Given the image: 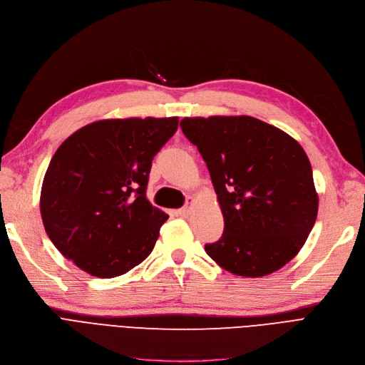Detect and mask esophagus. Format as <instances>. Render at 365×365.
<instances>
[{
  "label": "esophagus",
  "mask_w": 365,
  "mask_h": 365,
  "mask_svg": "<svg viewBox=\"0 0 365 365\" xmlns=\"http://www.w3.org/2000/svg\"><path fill=\"white\" fill-rule=\"evenodd\" d=\"M178 215H180L181 217H187L188 215H190V207H184V208L178 210Z\"/></svg>",
  "instance_id": "esophagus-1"
}]
</instances>
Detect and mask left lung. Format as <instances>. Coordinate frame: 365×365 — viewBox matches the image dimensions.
<instances>
[{"instance_id": "1", "label": "left lung", "mask_w": 365, "mask_h": 365, "mask_svg": "<svg viewBox=\"0 0 365 365\" xmlns=\"http://www.w3.org/2000/svg\"><path fill=\"white\" fill-rule=\"evenodd\" d=\"M180 127L207 163L223 215L220 240L205 252L246 278L284 267L305 245L319 210L304 148L250 116L184 118Z\"/></svg>"}]
</instances>
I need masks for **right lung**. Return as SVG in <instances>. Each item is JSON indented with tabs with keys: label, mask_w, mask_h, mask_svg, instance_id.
Here are the masks:
<instances>
[{
	"label": "right lung",
	"mask_w": 365,
	"mask_h": 365,
	"mask_svg": "<svg viewBox=\"0 0 365 365\" xmlns=\"http://www.w3.org/2000/svg\"><path fill=\"white\" fill-rule=\"evenodd\" d=\"M178 118L106 119L75 131L56 150L41 215L60 254L98 278L127 273L153 252L168 215L146 199L158 150Z\"/></svg>",
	"instance_id": "1"
}]
</instances>
